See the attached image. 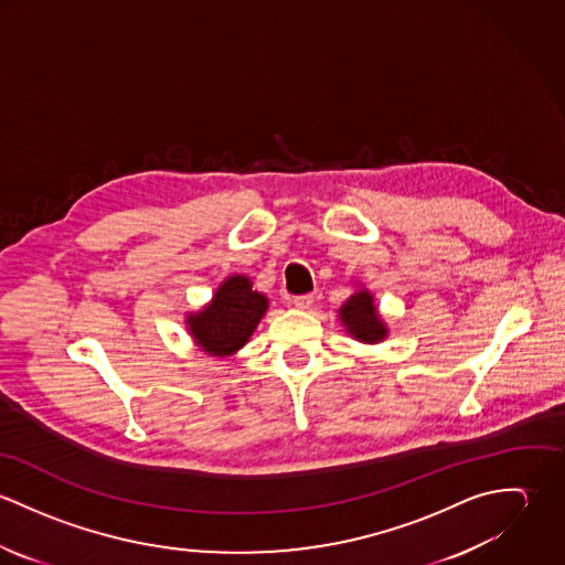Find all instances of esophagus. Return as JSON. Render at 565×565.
<instances>
[{
    "label": "esophagus",
    "mask_w": 565,
    "mask_h": 565,
    "mask_svg": "<svg viewBox=\"0 0 565 565\" xmlns=\"http://www.w3.org/2000/svg\"><path fill=\"white\" fill-rule=\"evenodd\" d=\"M291 302H294V307H296V309H300V311H309V309L313 307V296H311V294H307V296H296Z\"/></svg>",
    "instance_id": "1"
}]
</instances>
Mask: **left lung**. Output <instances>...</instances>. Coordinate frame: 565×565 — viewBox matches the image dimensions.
<instances>
[{"label":"left lung","instance_id":"obj_1","mask_svg":"<svg viewBox=\"0 0 565 565\" xmlns=\"http://www.w3.org/2000/svg\"><path fill=\"white\" fill-rule=\"evenodd\" d=\"M339 322L343 330L359 343H381L390 337V326L383 320L374 294L365 287H359L341 307Z\"/></svg>","mask_w":565,"mask_h":565}]
</instances>
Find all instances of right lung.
<instances>
[{
	"label": "right lung",
	"instance_id": "obj_1",
	"mask_svg": "<svg viewBox=\"0 0 565 565\" xmlns=\"http://www.w3.org/2000/svg\"><path fill=\"white\" fill-rule=\"evenodd\" d=\"M269 309V298L245 274L228 276L198 311L184 313L193 343L209 356H233L254 334Z\"/></svg>",
	"mask_w": 565,
	"mask_h": 565
}]
</instances>
